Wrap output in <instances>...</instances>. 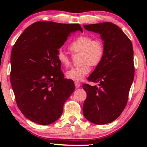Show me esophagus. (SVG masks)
<instances>
[{"label":"esophagus","instance_id":"obj_1","mask_svg":"<svg viewBox=\"0 0 147 147\" xmlns=\"http://www.w3.org/2000/svg\"><path fill=\"white\" fill-rule=\"evenodd\" d=\"M80 86H81V84H80L79 83V82H75V86H76V88H80Z\"/></svg>","mask_w":147,"mask_h":147}]
</instances>
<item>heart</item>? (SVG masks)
Returning a JSON list of instances; mask_svg holds the SVG:
<instances>
[{"instance_id":"heart-1","label":"heart","mask_w":147,"mask_h":147,"mask_svg":"<svg viewBox=\"0 0 147 147\" xmlns=\"http://www.w3.org/2000/svg\"><path fill=\"white\" fill-rule=\"evenodd\" d=\"M69 49L74 53H82V62L83 65L72 67L66 71L67 79L80 82L90 72V65L96 66L101 62L104 54L103 42L99 39H92L88 35H80L71 42ZM58 61L64 67L70 65V59L67 54L59 50L57 55Z\"/></svg>"}]
</instances>
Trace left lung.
<instances>
[{
    "label": "left lung",
    "instance_id": "left-lung-1",
    "mask_svg": "<svg viewBox=\"0 0 147 147\" xmlns=\"http://www.w3.org/2000/svg\"><path fill=\"white\" fill-rule=\"evenodd\" d=\"M84 27L100 34L104 41L103 58L88 78L89 81L98 82V86H82L87 93L84 116L102 125L115 120L127 104L134 76L133 48L129 38L115 24L106 22Z\"/></svg>",
    "mask_w": 147,
    "mask_h": 147
}]
</instances>
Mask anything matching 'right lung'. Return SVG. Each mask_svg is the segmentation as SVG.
I'll list each match as a JSON object with an SVG mask.
<instances>
[{"label": "right lung", "instance_id": "right-lung-1", "mask_svg": "<svg viewBox=\"0 0 147 147\" xmlns=\"http://www.w3.org/2000/svg\"><path fill=\"white\" fill-rule=\"evenodd\" d=\"M79 24L38 21L18 38L11 51V83L16 102L24 116L41 125L55 122L63 104L75 90L64 78L57 55Z\"/></svg>", "mask_w": 147, "mask_h": 147}]
</instances>
